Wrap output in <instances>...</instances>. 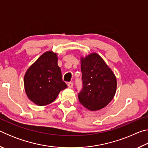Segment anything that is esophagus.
<instances>
[{
    "label": "esophagus",
    "instance_id": "34e87169",
    "mask_svg": "<svg viewBox=\"0 0 148 148\" xmlns=\"http://www.w3.org/2000/svg\"><path fill=\"white\" fill-rule=\"evenodd\" d=\"M68 87L69 88H72V87H73V83L72 82H69V83H68Z\"/></svg>",
    "mask_w": 148,
    "mask_h": 148
}]
</instances>
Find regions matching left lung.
Wrapping results in <instances>:
<instances>
[{
	"label": "left lung",
	"mask_w": 148,
	"mask_h": 148,
	"mask_svg": "<svg viewBox=\"0 0 148 148\" xmlns=\"http://www.w3.org/2000/svg\"><path fill=\"white\" fill-rule=\"evenodd\" d=\"M83 89L79 101L90 111L106 106L115 96L117 79L113 71L97 53L80 57Z\"/></svg>",
	"instance_id": "obj_1"
}]
</instances>
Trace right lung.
<instances>
[{"label":"right lung","mask_w":148,"mask_h":148,"mask_svg":"<svg viewBox=\"0 0 148 148\" xmlns=\"http://www.w3.org/2000/svg\"><path fill=\"white\" fill-rule=\"evenodd\" d=\"M57 61V53L47 51L31 65L25 74L23 82L27 96L38 106L51 103L60 91L67 87L62 79Z\"/></svg>","instance_id":"1"}]
</instances>
